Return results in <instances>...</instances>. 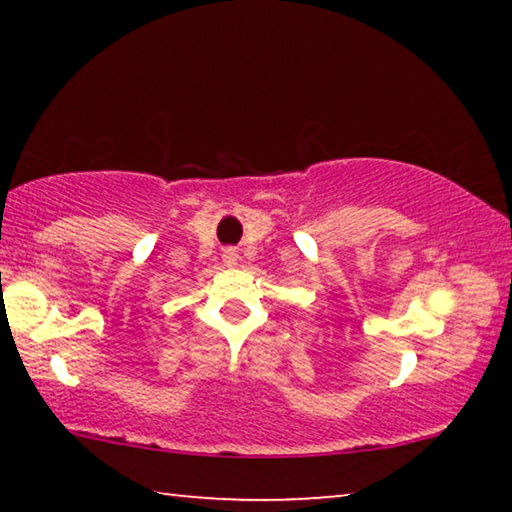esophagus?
Segmentation results:
<instances>
[{
  "mask_svg": "<svg viewBox=\"0 0 512 512\" xmlns=\"http://www.w3.org/2000/svg\"><path fill=\"white\" fill-rule=\"evenodd\" d=\"M237 257H239V255H237L235 248H225V250H223V262H225V264H235Z\"/></svg>",
  "mask_w": 512,
  "mask_h": 512,
  "instance_id": "esophagus-1",
  "label": "esophagus"
}]
</instances>
